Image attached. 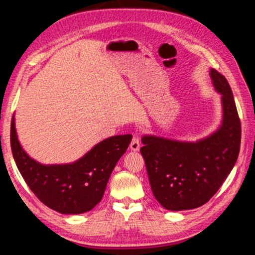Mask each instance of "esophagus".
I'll list each match as a JSON object with an SVG mask.
<instances>
[{
    "label": "esophagus",
    "mask_w": 255,
    "mask_h": 255,
    "mask_svg": "<svg viewBox=\"0 0 255 255\" xmlns=\"http://www.w3.org/2000/svg\"><path fill=\"white\" fill-rule=\"evenodd\" d=\"M129 146H130L131 151H138L139 147H140V138H139V137L137 135L132 137L131 143H130V145H129Z\"/></svg>",
    "instance_id": "34e87169"
}]
</instances>
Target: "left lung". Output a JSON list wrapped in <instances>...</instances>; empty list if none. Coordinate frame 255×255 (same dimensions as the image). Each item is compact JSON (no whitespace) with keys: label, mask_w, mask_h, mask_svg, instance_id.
Here are the masks:
<instances>
[{"label":"left lung","mask_w":255,"mask_h":255,"mask_svg":"<svg viewBox=\"0 0 255 255\" xmlns=\"http://www.w3.org/2000/svg\"><path fill=\"white\" fill-rule=\"evenodd\" d=\"M210 76L222 95L221 127L199 142L144 136V157L153 195L164 209L199 208L221 187L235 165L241 147V120L227 79L215 69Z\"/></svg>","instance_id":"left-lung-1"}]
</instances>
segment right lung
Segmentation results:
<instances>
[{
  "instance_id": "right-lung-1",
  "label": "right lung",
  "mask_w": 255,
  "mask_h": 255,
  "mask_svg": "<svg viewBox=\"0 0 255 255\" xmlns=\"http://www.w3.org/2000/svg\"><path fill=\"white\" fill-rule=\"evenodd\" d=\"M131 137L127 134L104 139L74 163L44 165L20 146L12 118L10 143L15 164L36 197L54 211L78 215L90 211L102 200L111 172Z\"/></svg>"
}]
</instances>
